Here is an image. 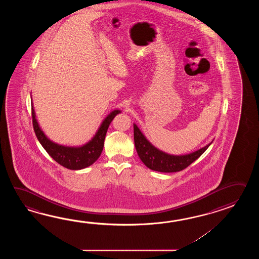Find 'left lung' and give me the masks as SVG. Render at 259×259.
Masks as SVG:
<instances>
[{
  "mask_svg": "<svg viewBox=\"0 0 259 259\" xmlns=\"http://www.w3.org/2000/svg\"><path fill=\"white\" fill-rule=\"evenodd\" d=\"M133 128L134 143L139 157L150 169L158 172L170 173L182 171L204 154V151L212 143H210L206 146L199 149L192 154L172 155L160 151L155 148L152 143H149L148 140L144 137V135L135 124L133 125Z\"/></svg>",
  "mask_w": 259,
  "mask_h": 259,
  "instance_id": "8db88e82",
  "label": "left lung"
}]
</instances>
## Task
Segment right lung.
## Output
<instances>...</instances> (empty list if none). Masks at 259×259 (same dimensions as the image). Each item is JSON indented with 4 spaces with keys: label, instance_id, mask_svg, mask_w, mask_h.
Segmentation results:
<instances>
[{
    "label": "right lung",
    "instance_id": "add662e5",
    "mask_svg": "<svg viewBox=\"0 0 259 259\" xmlns=\"http://www.w3.org/2000/svg\"><path fill=\"white\" fill-rule=\"evenodd\" d=\"M119 113L120 110H114L111 112L101 124L98 132H96L94 137L89 143L80 147H69L53 143L45 136L35 117L33 106H31L34 132L39 143L53 159L56 161L59 165L72 170L85 168L89 165H93L94 162L99 158L104 148L107 128L109 127L113 118Z\"/></svg>",
    "mask_w": 259,
    "mask_h": 259
}]
</instances>
